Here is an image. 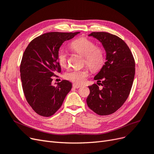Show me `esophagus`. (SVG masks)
Segmentation results:
<instances>
[{
  "label": "esophagus",
  "mask_w": 154,
  "mask_h": 154,
  "mask_svg": "<svg viewBox=\"0 0 154 154\" xmlns=\"http://www.w3.org/2000/svg\"><path fill=\"white\" fill-rule=\"evenodd\" d=\"M72 87H73L74 88H80V87H82V86L80 85L76 84V83H74V84L72 85Z\"/></svg>",
  "instance_id": "esophagus-1"
}]
</instances>
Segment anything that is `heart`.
<instances>
[{"instance_id": "heart-1", "label": "heart", "mask_w": 154, "mask_h": 154, "mask_svg": "<svg viewBox=\"0 0 154 154\" xmlns=\"http://www.w3.org/2000/svg\"><path fill=\"white\" fill-rule=\"evenodd\" d=\"M70 48L74 52L84 56L83 62L92 71H97L103 66L105 61V50L100 46H96L92 40L86 37H80L74 40L70 44ZM57 60L62 67L67 66L68 57L63 50L58 51ZM88 74L85 69H72L65 74V78L77 84H82L85 82Z\"/></svg>"}]
</instances>
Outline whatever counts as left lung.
Wrapping results in <instances>:
<instances>
[{
    "instance_id": "obj_1",
    "label": "left lung",
    "mask_w": 154,
    "mask_h": 154,
    "mask_svg": "<svg viewBox=\"0 0 154 154\" xmlns=\"http://www.w3.org/2000/svg\"><path fill=\"white\" fill-rule=\"evenodd\" d=\"M106 51V62L94 77L97 84L88 86V106L100 116L113 114L128 98L135 76V60L130 48L116 35L106 32H92ZM102 87L100 88L99 86Z\"/></svg>"
}]
</instances>
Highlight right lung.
I'll use <instances>...</instances> for the list:
<instances>
[{
	"instance_id": "right-lung-1",
	"label": "right lung",
	"mask_w": 154,
	"mask_h": 154,
	"mask_svg": "<svg viewBox=\"0 0 154 154\" xmlns=\"http://www.w3.org/2000/svg\"><path fill=\"white\" fill-rule=\"evenodd\" d=\"M80 32H50L34 38L22 56L20 72L22 89L27 103L36 113L53 116L62 106L72 83L62 80L54 86L53 76L61 72L57 53L65 41Z\"/></svg>"
}]
</instances>
